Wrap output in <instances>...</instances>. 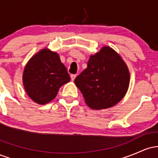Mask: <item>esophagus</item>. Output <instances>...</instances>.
I'll list each match as a JSON object with an SVG mask.
<instances>
[{
	"mask_svg": "<svg viewBox=\"0 0 158 158\" xmlns=\"http://www.w3.org/2000/svg\"><path fill=\"white\" fill-rule=\"evenodd\" d=\"M76 77H77V75H76V74H71V75H70V79H71L72 81H73Z\"/></svg>",
	"mask_w": 158,
	"mask_h": 158,
	"instance_id": "34e87169",
	"label": "esophagus"
}]
</instances>
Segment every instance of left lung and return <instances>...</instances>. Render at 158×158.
Instances as JSON below:
<instances>
[{
    "label": "left lung",
    "instance_id": "1",
    "mask_svg": "<svg viewBox=\"0 0 158 158\" xmlns=\"http://www.w3.org/2000/svg\"><path fill=\"white\" fill-rule=\"evenodd\" d=\"M74 82L90 108L105 109L119 102L129 85V72L114 50L104 47L90 57L88 67Z\"/></svg>",
    "mask_w": 158,
    "mask_h": 158
}]
</instances>
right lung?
I'll return each instance as SVG.
<instances>
[{
  "label": "right lung",
  "mask_w": 158,
  "mask_h": 158,
  "mask_svg": "<svg viewBox=\"0 0 158 158\" xmlns=\"http://www.w3.org/2000/svg\"><path fill=\"white\" fill-rule=\"evenodd\" d=\"M70 80L57 53L44 49L29 61L23 74L27 94L34 102L44 105L52 100L59 88Z\"/></svg>",
  "instance_id": "obj_1"
}]
</instances>
